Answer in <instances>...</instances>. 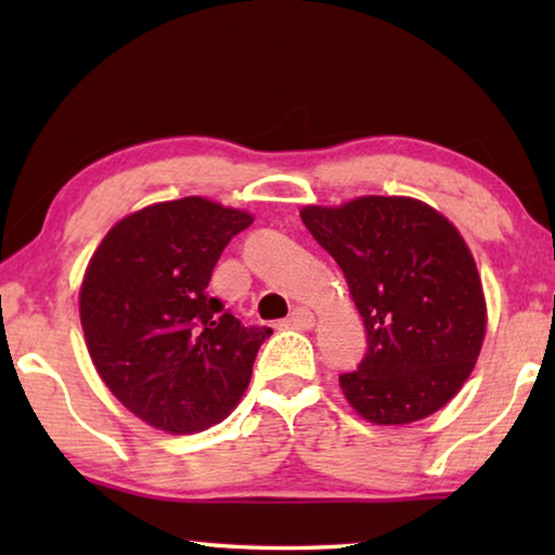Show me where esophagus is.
Returning <instances> with one entry per match:
<instances>
[{
	"instance_id": "34e87169",
	"label": "esophagus",
	"mask_w": 555,
	"mask_h": 555,
	"mask_svg": "<svg viewBox=\"0 0 555 555\" xmlns=\"http://www.w3.org/2000/svg\"><path fill=\"white\" fill-rule=\"evenodd\" d=\"M288 323L294 325V327H298V331H308V327L315 325V315L308 311V308L298 306V308H294V313H291Z\"/></svg>"
}]
</instances>
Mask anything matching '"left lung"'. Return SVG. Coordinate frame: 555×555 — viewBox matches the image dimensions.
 Listing matches in <instances>:
<instances>
[{
  "instance_id": "left-lung-1",
  "label": "left lung",
  "mask_w": 555,
  "mask_h": 555,
  "mask_svg": "<svg viewBox=\"0 0 555 555\" xmlns=\"http://www.w3.org/2000/svg\"><path fill=\"white\" fill-rule=\"evenodd\" d=\"M300 220L343 269L367 331V352L340 374L362 418L401 426L455 397L485 340L480 274L443 215L413 198L364 195L308 205Z\"/></svg>"
}]
</instances>
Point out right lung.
I'll list each match as a JSON object with an SVG mask.
<instances>
[{"mask_svg": "<svg viewBox=\"0 0 555 555\" xmlns=\"http://www.w3.org/2000/svg\"><path fill=\"white\" fill-rule=\"evenodd\" d=\"M251 215L205 198L119 220L92 255L80 323L102 382L149 426L195 434L228 416L267 325H242L208 294L212 269Z\"/></svg>", "mask_w": 555, "mask_h": 555, "instance_id": "obj_1", "label": "right lung"}]
</instances>
